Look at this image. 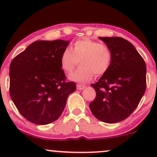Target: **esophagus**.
<instances>
[{
	"mask_svg": "<svg viewBox=\"0 0 157 157\" xmlns=\"http://www.w3.org/2000/svg\"><path fill=\"white\" fill-rule=\"evenodd\" d=\"M86 88V86H81V85H77V90H82Z\"/></svg>",
	"mask_w": 157,
	"mask_h": 157,
	"instance_id": "34e87169",
	"label": "esophagus"
}]
</instances>
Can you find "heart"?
<instances>
[{"mask_svg":"<svg viewBox=\"0 0 157 157\" xmlns=\"http://www.w3.org/2000/svg\"><path fill=\"white\" fill-rule=\"evenodd\" d=\"M80 60L81 67L68 76L75 82L85 83L92 80L94 75L100 76L109 70L111 62V52L109 47L89 39L77 40L71 50L66 48L60 57L62 68L66 72L73 71Z\"/></svg>","mask_w":157,"mask_h":157,"instance_id":"b5f03b06","label":"heart"}]
</instances>
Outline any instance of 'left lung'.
<instances>
[{"instance_id":"obj_1","label":"left lung","mask_w":157,"mask_h":157,"mask_svg":"<svg viewBox=\"0 0 157 157\" xmlns=\"http://www.w3.org/2000/svg\"><path fill=\"white\" fill-rule=\"evenodd\" d=\"M111 52L109 70L91 86L96 91L89 104L100 121L115 123L124 120L137 107L146 89V66L129 41L119 37H99Z\"/></svg>"}]
</instances>
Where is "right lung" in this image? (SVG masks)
Masks as SVG:
<instances>
[{
	"label": "right lung",
	"mask_w": 157,
	"mask_h": 157,
	"mask_svg": "<svg viewBox=\"0 0 157 157\" xmlns=\"http://www.w3.org/2000/svg\"><path fill=\"white\" fill-rule=\"evenodd\" d=\"M69 40H37L13 59L10 67L11 98L23 117L47 125L60 117L76 84L66 82L60 64Z\"/></svg>",
	"instance_id": "obj_1"
}]
</instances>
